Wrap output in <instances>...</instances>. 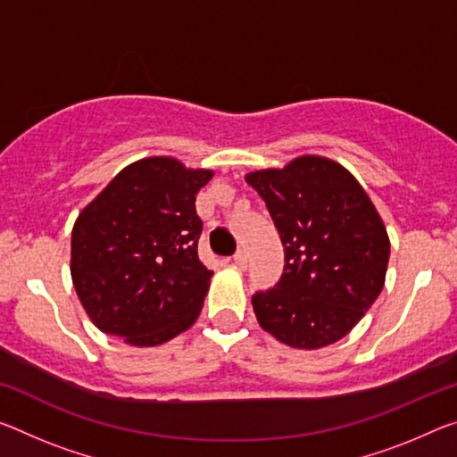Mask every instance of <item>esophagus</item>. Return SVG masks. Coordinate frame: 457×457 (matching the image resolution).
Here are the masks:
<instances>
[{
  "label": "esophagus",
  "mask_w": 457,
  "mask_h": 457,
  "mask_svg": "<svg viewBox=\"0 0 457 457\" xmlns=\"http://www.w3.org/2000/svg\"><path fill=\"white\" fill-rule=\"evenodd\" d=\"M234 264L240 268V270H244V268L248 266V254H245L244 250H237L234 254Z\"/></svg>",
  "instance_id": "1"
}]
</instances>
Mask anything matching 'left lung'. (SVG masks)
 Segmentation results:
<instances>
[{"label":"left lung","mask_w":457,"mask_h":457,"mask_svg":"<svg viewBox=\"0 0 457 457\" xmlns=\"http://www.w3.org/2000/svg\"><path fill=\"white\" fill-rule=\"evenodd\" d=\"M285 245V270L252 295L260 328L315 350L347 336L385 287L390 242L370 197L344 166L321 156L250 172Z\"/></svg>","instance_id":"obj_1"}]
</instances>
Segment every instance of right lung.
I'll list each match as a JSON object with an SVG mask.
<instances>
[{"instance_id": "obj_1", "label": "right lung", "mask_w": 457, "mask_h": 457, "mask_svg": "<svg viewBox=\"0 0 457 457\" xmlns=\"http://www.w3.org/2000/svg\"><path fill=\"white\" fill-rule=\"evenodd\" d=\"M212 177L175 158H144L126 166L77 217L72 285L107 336L158 345L199 317L213 272L197 256L203 221L195 195Z\"/></svg>"}]
</instances>
